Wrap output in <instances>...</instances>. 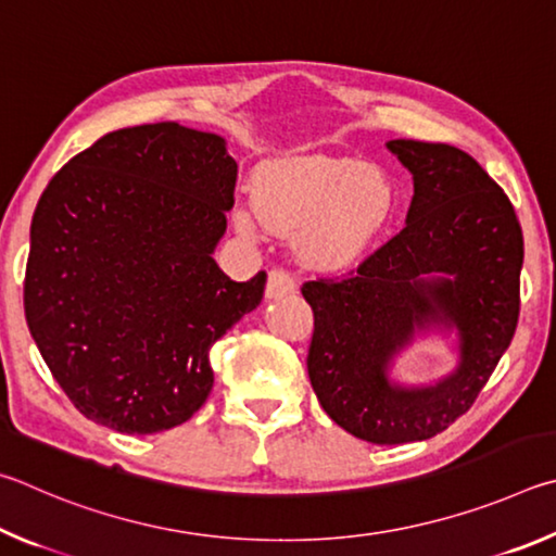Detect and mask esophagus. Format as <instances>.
<instances>
[{"label":"esophagus","instance_id":"1","mask_svg":"<svg viewBox=\"0 0 556 556\" xmlns=\"http://www.w3.org/2000/svg\"><path fill=\"white\" fill-rule=\"evenodd\" d=\"M295 293V280L290 273L280 270V268H273L268 273V283H266V298L268 300H278V298H286V295H293Z\"/></svg>","mask_w":556,"mask_h":556}]
</instances>
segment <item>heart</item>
<instances>
[{"mask_svg": "<svg viewBox=\"0 0 556 556\" xmlns=\"http://www.w3.org/2000/svg\"><path fill=\"white\" fill-rule=\"evenodd\" d=\"M395 207L388 175L332 155H298L263 163L253 175V207L233 212L243 237L263 227L295 231V251L307 266L342 270L366 256Z\"/></svg>", "mask_w": 556, "mask_h": 556, "instance_id": "heart-1", "label": "heart"}]
</instances>
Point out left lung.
Instances as JSON below:
<instances>
[{"label":"left lung","instance_id":"left-lung-1","mask_svg":"<svg viewBox=\"0 0 556 556\" xmlns=\"http://www.w3.org/2000/svg\"><path fill=\"white\" fill-rule=\"evenodd\" d=\"M413 173L401 233L346 278L307 280V374L319 405L371 444L422 442L479 397L518 327L522 229L508 194L450 143H386ZM430 326L456 328L460 366L434 387L390 381L392 356Z\"/></svg>","mask_w":556,"mask_h":556}]
</instances>
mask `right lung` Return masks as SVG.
Here are the masks:
<instances>
[{
    "mask_svg": "<svg viewBox=\"0 0 556 556\" xmlns=\"http://www.w3.org/2000/svg\"><path fill=\"white\" fill-rule=\"evenodd\" d=\"M237 161L175 122L104 134L48 182L31 222L26 325L87 420L124 434L178 427L212 391L210 349L256 309L212 258Z\"/></svg>",
    "mask_w": 556,
    "mask_h": 556,
    "instance_id": "1",
    "label": "right lung"
}]
</instances>
